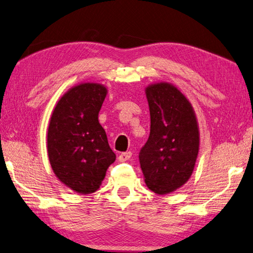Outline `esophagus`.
Here are the masks:
<instances>
[{"label": "esophagus", "mask_w": 253, "mask_h": 253, "mask_svg": "<svg viewBox=\"0 0 253 253\" xmlns=\"http://www.w3.org/2000/svg\"><path fill=\"white\" fill-rule=\"evenodd\" d=\"M131 157H132V152L127 151V152H122L121 154H120L118 159H119L120 162H126V161L129 160Z\"/></svg>", "instance_id": "obj_1"}]
</instances>
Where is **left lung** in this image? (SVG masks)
<instances>
[{"instance_id":"8db88e82","label":"left lung","mask_w":253,"mask_h":253,"mask_svg":"<svg viewBox=\"0 0 253 253\" xmlns=\"http://www.w3.org/2000/svg\"><path fill=\"white\" fill-rule=\"evenodd\" d=\"M149 103L150 135L141 149L140 166L147 187L168 194L191 178L200 147V131L192 104L169 82L145 87Z\"/></svg>"}]
</instances>
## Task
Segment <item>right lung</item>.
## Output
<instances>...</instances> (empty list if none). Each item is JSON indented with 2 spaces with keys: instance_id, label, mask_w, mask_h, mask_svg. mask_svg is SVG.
Here are the masks:
<instances>
[{
  "instance_id": "add662e5",
  "label": "right lung",
  "mask_w": 253,
  "mask_h": 253,
  "mask_svg": "<svg viewBox=\"0 0 253 253\" xmlns=\"http://www.w3.org/2000/svg\"><path fill=\"white\" fill-rule=\"evenodd\" d=\"M108 88L83 82L69 88L53 110L47 129V156L53 172L79 194L95 192L115 161L99 112Z\"/></svg>"
}]
</instances>
